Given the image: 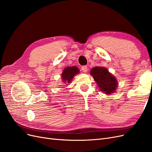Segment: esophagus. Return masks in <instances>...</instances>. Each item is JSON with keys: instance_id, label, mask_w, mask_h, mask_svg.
Instances as JSON below:
<instances>
[{"instance_id": "34e87169", "label": "esophagus", "mask_w": 152, "mask_h": 152, "mask_svg": "<svg viewBox=\"0 0 152 152\" xmlns=\"http://www.w3.org/2000/svg\"><path fill=\"white\" fill-rule=\"evenodd\" d=\"M82 69V71L83 72H84V73H86V72H87V66H86V65H85V66H82V68H81Z\"/></svg>"}]
</instances>
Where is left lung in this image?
I'll list each match as a JSON object with an SVG mask.
<instances>
[{
	"instance_id": "obj_1",
	"label": "left lung",
	"mask_w": 152,
	"mask_h": 152,
	"mask_svg": "<svg viewBox=\"0 0 152 152\" xmlns=\"http://www.w3.org/2000/svg\"><path fill=\"white\" fill-rule=\"evenodd\" d=\"M91 75L93 77L101 91L110 94L115 92L118 87V82L115 77L110 73L107 68L96 66L91 70Z\"/></svg>"
}]
</instances>
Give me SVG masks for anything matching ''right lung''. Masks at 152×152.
<instances>
[{"instance_id":"obj_1","label":"right lung","mask_w":152,"mask_h":152,"mask_svg":"<svg viewBox=\"0 0 152 152\" xmlns=\"http://www.w3.org/2000/svg\"><path fill=\"white\" fill-rule=\"evenodd\" d=\"M79 73V70L77 66H68L63 70L61 74V79L64 83H70L76 74Z\"/></svg>"}]
</instances>
